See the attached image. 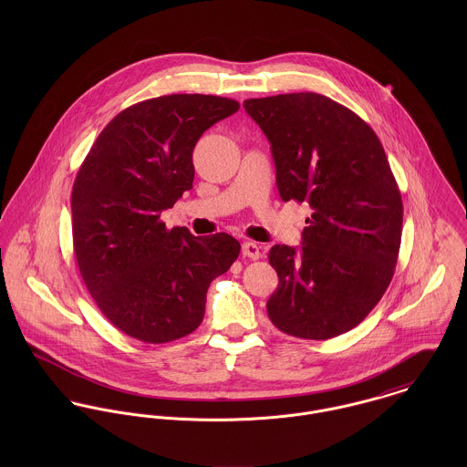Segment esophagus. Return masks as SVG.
Segmentation results:
<instances>
[{"label": "esophagus", "mask_w": 467, "mask_h": 467, "mask_svg": "<svg viewBox=\"0 0 467 467\" xmlns=\"http://www.w3.org/2000/svg\"><path fill=\"white\" fill-rule=\"evenodd\" d=\"M243 257H248L252 261H257L261 257V248L257 243H252V241H246L243 243Z\"/></svg>", "instance_id": "1"}]
</instances>
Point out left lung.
<instances>
[{
	"label": "left lung",
	"mask_w": 467,
	"mask_h": 467,
	"mask_svg": "<svg viewBox=\"0 0 467 467\" xmlns=\"http://www.w3.org/2000/svg\"><path fill=\"white\" fill-rule=\"evenodd\" d=\"M271 143L282 201L307 202L298 250L275 244L276 329L329 339L354 329L385 295L398 265L402 201L385 149L348 108L318 93L244 100Z\"/></svg>",
	"instance_id": "left-lung-1"
}]
</instances>
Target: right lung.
I'll return each mask as SVG.
<instances>
[{
	"instance_id": "1",
	"label": "right lung",
	"mask_w": 467,
	"mask_h": 467,
	"mask_svg": "<svg viewBox=\"0 0 467 467\" xmlns=\"http://www.w3.org/2000/svg\"><path fill=\"white\" fill-rule=\"evenodd\" d=\"M239 102L215 95H163L120 111L95 140L71 191L73 252L102 315L145 343L194 333L210 282L237 261L228 234L169 230L165 208L192 189V150Z\"/></svg>"
}]
</instances>
